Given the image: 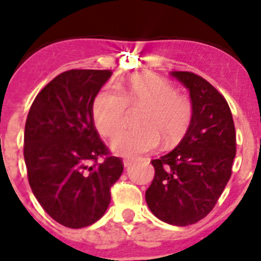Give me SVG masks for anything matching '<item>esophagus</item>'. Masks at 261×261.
Masks as SVG:
<instances>
[{
	"label": "esophagus",
	"instance_id": "1",
	"mask_svg": "<svg viewBox=\"0 0 261 261\" xmlns=\"http://www.w3.org/2000/svg\"><path fill=\"white\" fill-rule=\"evenodd\" d=\"M133 164H134L133 160H123V166H125V168H130Z\"/></svg>",
	"mask_w": 261,
	"mask_h": 261
}]
</instances>
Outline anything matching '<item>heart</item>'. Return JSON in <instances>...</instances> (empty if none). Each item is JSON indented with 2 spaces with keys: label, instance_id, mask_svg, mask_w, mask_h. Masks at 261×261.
Masks as SVG:
<instances>
[{
  "label": "heart",
  "instance_id": "b5f03b06",
  "mask_svg": "<svg viewBox=\"0 0 261 261\" xmlns=\"http://www.w3.org/2000/svg\"><path fill=\"white\" fill-rule=\"evenodd\" d=\"M128 108H145L138 131H121L110 142V149L118 156L136 157L159 147L160 136L166 145L182 139L190 126L192 107L186 96L175 92L174 87L153 74L135 75L119 95L102 90L95 97L92 116L97 131L112 136L123 126Z\"/></svg>",
  "mask_w": 261,
  "mask_h": 261
}]
</instances>
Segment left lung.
Masks as SVG:
<instances>
[{
  "mask_svg": "<svg viewBox=\"0 0 261 261\" xmlns=\"http://www.w3.org/2000/svg\"><path fill=\"white\" fill-rule=\"evenodd\" d=\"M190 91L192 117L179 144L152 160L154 177L145 201L159 220L189 226L205 217L231 175L237 139L224 96L199 75L171 71Z\"/></svg>",
  "mask_w": 261,
  "mask_h": 261,
  "instance_id": "obj_1",
  "label": "left lung"
}]
</instances>
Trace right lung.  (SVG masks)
I'll return each mask as SVG.
<instances>
[{
	"instance_id": "1",
	"label": "right lung",
	"mask_w": 261,
	"mask_h": 261,
	"mask_svg": "<svg viewBox=\"0 0 261 261\" xmlns=\"http://www.w3.org/2000/svg\"><path fill=\"white\" fill-rule=\"evenodd\" d=\"M110 70H69L34 100L24 128V161L35 198L55 221L71 229L92 225L110 203L123 163L110 156L93 123L92 105ZM98 155H105L101 164Z\"/></svg>"
}]
</instances>
